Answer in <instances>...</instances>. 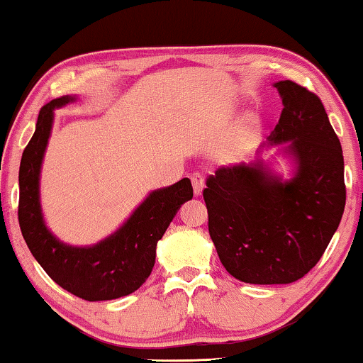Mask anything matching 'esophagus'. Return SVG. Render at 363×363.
<instances>
[{
  "instance_id": "34e87169",
  "label": "esophagus",
  "mask_w": 363,
  "mask_h": 363,
  "mask_svg": "<svg viewBox=\"0 0 363 363\" xmlns=\"http://www.w3.org/2000/svg\"><path fill=\"white\" fill-rule=\"evenodd\" d=\"M191 181H192V186H194V192H196V196H199V194L202 192L203 186H205L203 174H200V172H192Z\"/></svg>"
}]
</instances>
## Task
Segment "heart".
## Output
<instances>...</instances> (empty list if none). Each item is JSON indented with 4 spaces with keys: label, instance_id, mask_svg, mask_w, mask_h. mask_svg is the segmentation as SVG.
Wrapping results in <instances>:
<instances>
[{
    "label": "heart",
    "instance_id": "obj_1",
    "mask_svg": "<svg viewBox=\"0 0 363 363\" xmlns=\"http://www.w3.org/2000/svg\"><path fill=\"white\" fill-rule=\"evenodd\" d=\"M254 137V123L245 122L242 125L236 130L233 138H231L230 150L233 155H240L250 147L251 140Z\"/></svg>",
    "mask_w": 363,
    "mask_h": 363
}]
</instances>
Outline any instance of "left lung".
<instances>
[{
  "label": "left lung",
  "mask_w": 363,
  "mask_h": 363,
  "mask_svg": "<svg viewBox=\"0 0 363 363\" xmlns=\"http://www.w3.org/2000/svg\"><path fill=\"white\" fill-rule=\"evenodd\" d=\"M284 109L270 142H290L298 172L289 182L262 164L226 166L207 177L208 233L225 269L246 284H290L316 266L345 207L344 156L320 97L275 83Z\"/></svg>",
  "instance_id": "obj_1"
}]
</instances>
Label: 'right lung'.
Listing matches in <instances>:
<instances>
[{"label":"right lung","instance_id":"add662e5","mask_svg":"<svg viewBox=\"0 0 363 363\" xmlns=\"http://www.w3.org/2000/svg\"><path fill=\"white\" fill-rule=\"evenodd\" d=\"M74 97L62 96L42 106L35 132L19 166L18 218L26 245L53 282L88 301L133 294L150 277L156 245L181 205L194 196L189 177L151 192L116 235L93 247L65 246L43 225L39 203V172L52 128L53 109Z\"/></svg>","mask_w":363,"mask_h":363}]
</instances>
